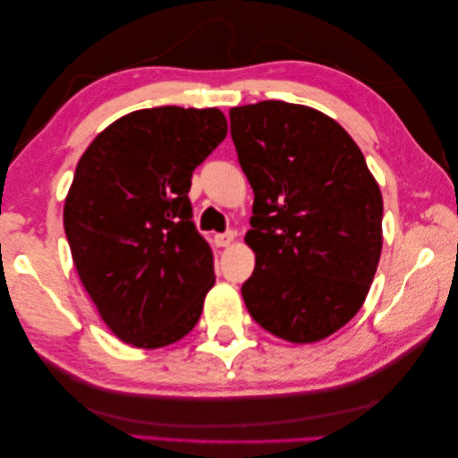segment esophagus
Instances as JSON below:
<instances>
[{"label":"esophagus","instance_id":"1","mask_svg":"<svg viewBox=\"0 0 458 458\" xmlns=\"http://www.w3.org/2000/svg\"><path fill=\"white\" fill-rule=\"evenodd\" d=\"M214 242H216L218 248H228L232 242H234V232H224V234L214 236Z\"/></svg>","mask_w":458,"mask_h":458}]
</instances>
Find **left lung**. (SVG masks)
I'll return each instance as SVG.
<instances>
[{"mask_svg":"<svg viewBox=\"0 0 458 458\" xmlns=\"http://www.w3.org/2000/svg\"><path fill=\"white\" fill-rule=\"evenodd\" d=\"M230 130L254 191L248 313L287 343H318L358 313L374 281L384 244L377 181L343 125L309 106H238Z\"/></svg>","mask_w":458,"mask_h":458,"instance_id":"8db88e82","label":"left lung"}]
</instances>
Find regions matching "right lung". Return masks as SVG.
<instances>
[{"label": "right lung", "instance_id": "right-lung-1", "mask_svg": "<svg viewBox=\"0 0 458 458\" xmlns=\"http://www.w3.org/2000/svg\"><path fill=\"white\" fill-rule=\"evenodd\" d=\"M218 108L122 115L96 135L64 199V232L86 293L112 333L161 348L199 323L214 256L192 222V171L226 138Z\"/></svg>", "mask_w": 458, "mask_h": 458}]
</instances>
